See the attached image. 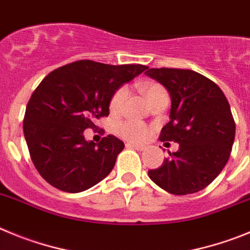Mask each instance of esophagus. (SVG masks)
<instances>
[{"label": "esophagus", "instance_id": "34e87169", "mask_svg": "<svg viewBox=\"0 0 250 250\" xmlns=\"http://www.w3.org/2000/svg\"><path fill=\"white\" fill-rule=\"evenodd\" d=\"M127 147H129V148H134V149H137V150H143L145 149V147H143V146H141V145H134V143H127Z\"/></svg>", "mask_w": 250, "mask_h": 250}]
</instances>
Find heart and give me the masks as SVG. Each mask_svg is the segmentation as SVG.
Segmentation results:
<instances>
[{
    "mask_svg": "<svg viewBox=\"0 0 250 250\" xmlns=\"http://www.w3.org/2000/svg\"><path fill=\"white\" fill-rule=\"evenodd\" d=\"M141 89L148 101L154 97V96H157L158 93L166 92L161 84L150 82L143 83L141 86ZM127 96L128 89L125 87H121L120 89H117L116 93L112 96L111 103H109V109H111L112 113H117V112H120L122 109ZM118 132H120L121 136L132 142L145 141L148 137V133H149L148 128L145 125L137 122V121H127V122L121 123L120 127H118Z\"/></svg>",
    "mask_w": 250,
    "mask_h": 250,
    "instance_id": "1",
    "label": "heart"
}]
</instances>
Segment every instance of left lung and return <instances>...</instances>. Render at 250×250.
<instances>
[{
  "label": "left lung",
  "mask_w": 250,
  "mask_h": 250,
  "mask_svg": "<svg viewBox=\"0 0 250 250\" xmlns=\"http://www.w3.org/2000/svg\"><path fill=\"white\" fill-rule=\"evenodd\" d=\"M148 77L170 96V121L162 128V142L179 143L148 175L162 189L177 195L199 192L212 183L228 162L235 123L223 91L192 69L149 68Z\"/></svg>",
  "instance_id": "obj_1"
}]
</instances>
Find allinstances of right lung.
<instances>
[{"instance_id":"right-lung-1","label":"right lung","mask_w":250,"mask_h":250,"mask_svg":"<svg viewBox=\"0 0 250 250\" xmlns=\"http://www.w3.org/2000/svg\"><path fill=\"white\" fill-rule=\"evenodd\" d=\"M147 68L83 60L42 80L26 107L23 133L35 167L51 186L80 193L111 173L125 143L111 134L100 143L86 141L84 130L108 116L117 89Z\"/></svg>"}]
</instances>
